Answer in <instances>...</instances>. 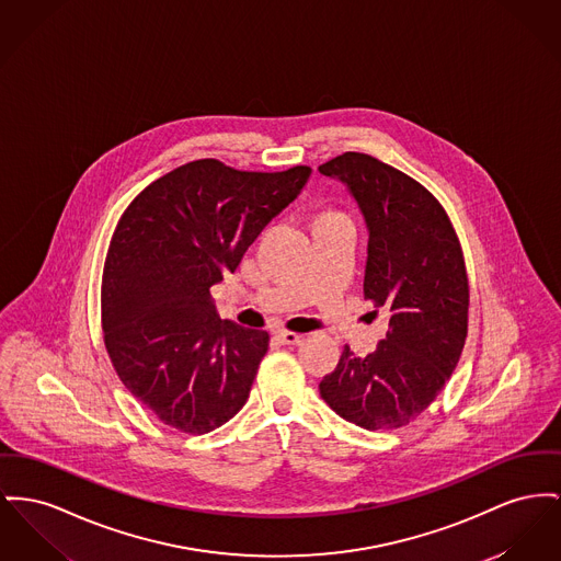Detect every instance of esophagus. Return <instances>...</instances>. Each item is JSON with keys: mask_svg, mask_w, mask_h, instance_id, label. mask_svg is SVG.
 Listing matches in <instances>:
<instances>
[{"mask_svg": "<svg viewBox=\"0 0 561 561\" xmlns=\"http://www.w3.org/2000/svg\"><path fill=\"white\" fill-rule=\"evenodd\" d=\"M277 339L284 343V345H298L302 341V334L293 332V330H277Z\"/></svg>", "mask_w": 561, "mask_h": 561, "instance_id": "1", "label": "esophagus"}]
</instances>
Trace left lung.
I'll return each instance as SVG.
<instances>
[{
    "instance_id": "8db88e82",
    "label": "left lung",
    "mask_w": 561,
    "mask_h": 561,
    "mask_svg": "<svg viewBox=\"0 0 561 561\" xmlns=\"http://www.w3.org/2000/svg\"><path fill=\"white\" fill-rule=\"evenodd\" d=\"M343 182L368 229L364 298L390 309V330L358 358L347 345L320 394L364 430L422 415L458 366L468 332V277L443 205L420 182L363 152L318 167Z\"/></svg>"
}]
</instances>
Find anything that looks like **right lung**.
Segmentation results:
<instances>
[{"mask_svg": "<svg viewBox=\"0 0 561 561\" xmlns=\"http://www.w3.org/2000/svg\"><path fill=\"white\" fill-rule=\"evenodd\" d=\"M309 175L201 159L146 186L121 216L101 277L103 341L125 388L167 426L205 434L245 404L268 332L220 320L209 288Z\"/></svg>", "mask_w": 561, "mask_h": 561, "instance_id": "add662e5", "label": "right lung"}]
</instances>
